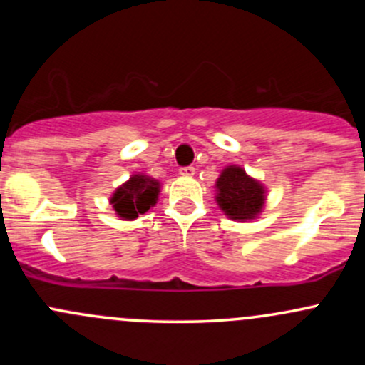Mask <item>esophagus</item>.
Listing matches in <instances>:
<instances>
[{"instance_id":"1","label":"esophagus","mask_w":365,"mask_h":365,"mask_svg":"<svg viewBox=\"0 0 365 365\" xmlns=\"http://www.w3.org/2000/svg\"><path fill=\"white\" fill-rule=\"evenodd\" d=\"M180 175H182V176H194V175H196V168H192V165H185V168H180Z\"/></svg>"}]
</instances>
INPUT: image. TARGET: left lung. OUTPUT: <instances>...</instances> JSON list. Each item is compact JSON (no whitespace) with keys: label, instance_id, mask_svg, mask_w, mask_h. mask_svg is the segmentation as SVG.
Here are the masks:
<instances>
[{"label":"left lung","instance_id":"8db88e82","mask_svg":"<svg viewBox=\"0 0 365 365\" xmlns=\"http://www.w3.org/2000/svg\"><path fill=\"white\" fill-rule=\"evenodd\" d=\"M217 205L230 219L245 222L256 219L264 206V187L240 165H227L215 182Z\"/></svg>","mask_w":365,"mask_h":365}]
</instances>
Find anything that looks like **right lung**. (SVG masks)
<instances>
[{
  "label": "right lung",
  "mask_w": 365,
  "mask_h": 365,
  "mask_svg": "<svg viewBox=\"0 0 365 365\" xmlns=\"http://www.w3.org/2000/svg\"><path fill=\"white\" fill-rule=\"evenodd\" d=\"M160 183L146 175H132L123 185L114 190L111 205L116 215L123 220H134L159 200Z\"/></svg>",
  "instance_id": "add662e5"
}]
</instances>
